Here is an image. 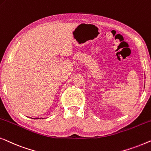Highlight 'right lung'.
<instances>
[{"mask_svg": "<svg viewBox=\"0 0 151 151\" xmlns=\"http://www.w3.org/2000/svg\"><path fill=\"white\" fill-rule=\"evenodd\" d=\"M35 119H37V118H35Z\"/></svg>", "mask_w": 151, "mask_h": 151, "instance_id": "right-lung-1", "label": "right lung"}]
</instances>
